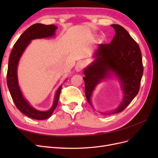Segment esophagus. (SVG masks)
Masks as SVG:
<instances>
[{
  "label": "esophagus",
  "mask_w": 158,
  "mask_h": 158,
  "mask_svg": "<svg viewBox=\"0 0 158 158\" xmlns=\"http://www.w3.org/2000/svg\"><path fill=\"white\" fill-rule=\"evenodd\" d=\"M84 64L82 63V62H79V63H76L75 66V70L78 72V71L82 70L84 69Z\"/></svg>",
  "instance_id": "34e87169"
}]
</instances>
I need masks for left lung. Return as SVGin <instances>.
Wrapping results in <instances>:
<instances>
[{"instance_id":"8db88e82","label":"left lung","mask_w":158,"mask_h":158,"mask_svg":"<svg viewBox=\"0 0 158 158\" xmlns=\"http://www.w3.org/2000/svg\"><path fill=\"white\" fill-rule=\"evenodd\" d=\"M111 26L115 30V35L110 44H99L95 54L97 59L84 70L83 78L85 97L92 106L91 95L95 85L112 73L117 76L124 97L119 107L110 113L113 114L123 111L138 94L144 68L138 44L123 27L118 24Z\"/></svg>"}]
</instances>
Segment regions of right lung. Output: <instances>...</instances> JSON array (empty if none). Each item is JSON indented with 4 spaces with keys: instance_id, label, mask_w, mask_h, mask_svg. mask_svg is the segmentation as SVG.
<instances>
[{
    "instance_id": "1",
    "label": "right lung",
    "mask_w": 158,
    "mask_h": 158,
    "mask_svg": "<svg viewBox=\"0 0 158 158\" xmlns=\"http://www.w3.org/2000/svg\"><path fill=\"white\" fill-rule=\"evenodd\" d=\"M56 29V26L52 24L45 25L41 23H35L31 26L18 38L13 46V49L9 57L6 81L12 98L16 107L22 113L37 120H44L51 117L58 104L62 85L57 89L54 103L49 111H37V109L33 108L23 97L18 83L17 66L19 59L31 40L37 38L51 37L54 35Z\"/></svg>"
}]
</instances>
